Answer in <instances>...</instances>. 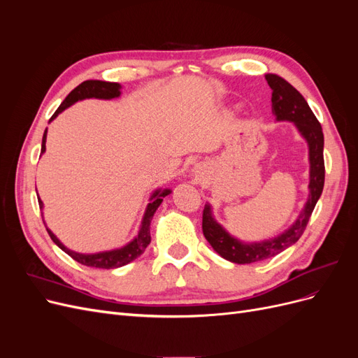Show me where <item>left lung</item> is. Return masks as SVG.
I'll use <instances>...</instances> for the list:
<instances>
[{"mask_svg":"<svg viewBox=\"0 0 358 358\" xmlns=\"http://www.w3.org/2000/svg\"><path fill=\"white\" fill-rule=\"evenodd\" d=\"M266 80L272 88V112L278 121H289L294 124L299 133L309 146V196L301 213L288 230L270 241L245 243L236 239L224 227L215 221L210 204L203 210V234L206 241L222 258L236 264H249L272 258L294 245L305 231L313 208L321 197L324 188V134L321 124L310 110L303 95L285 79L276 74H266Z\"/></svg>","mask_w":358,"mask_h":358,"instance_id":"obj_1","label":"left lung"}]
</instances>
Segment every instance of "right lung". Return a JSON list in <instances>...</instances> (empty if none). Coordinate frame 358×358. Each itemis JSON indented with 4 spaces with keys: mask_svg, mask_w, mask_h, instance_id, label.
Returning a JSON list of instances; mask_svg holds the SVG:
<instances>
[{
    "mask_svg": "<svg viewBox=\"0 0 358 358\" xmlns=\"http://www.w3.org/2000/svg\"><path fill=\"white\" fill-rule=\"evenodd\" d=\"M121 95V85L116 82H104V80H85L66 96V100L61 103V106L57 109V112L52 115L50 121H53L62 110H66L67 107L74 104L76 101H80L85 99H101V100H112L117 99ZM46 136H48V129L43 134L41 140V154H45L46 150ZM171 191L170 189H157L152 196L149 199V204L145 210L142 224H140V230L134 239L127 243L125 246L119 248V249H112V251H104V252H96V254H80V252H74L71 249L64 246L58 237L53 234L48 227L46 230L50 236V239L58 245L64 252L69 254L76 262L88 266V267H99V268H116V267H122L128 263H131L133 259L142 255L145 252V249L150 243V221H152V216L157 212L158 206L161 204L162 199L169 196ZM38 206L40 209H43V201L38 197ZM46 225V224H45Z\"/></svg>",
    "mask_w": 358,
    "mask_h": 358,
    "instance_id": "1",
    "label": "right lung"
}]
</instances>
